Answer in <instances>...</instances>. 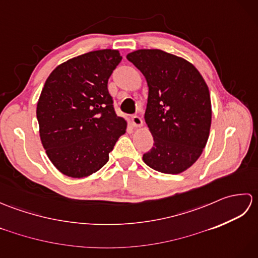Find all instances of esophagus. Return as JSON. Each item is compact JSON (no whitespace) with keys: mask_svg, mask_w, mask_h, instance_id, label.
Here are the masks:
<instances>
[{"mask_svg":"<svg viewBox=\"0 0 258 258\" xmlns=\"http://www.w3.org/2000/svg\"><path fill=\"white\" fill-rule=\"evenodd\" d=\"M132 124L135 126V127H141V126L143 125V119H142L139 115H133Z\"/></svg>","mask_w":258,"mask_h":258,"instance_id":"34e87169","label":"esophagus"}]
</instances>
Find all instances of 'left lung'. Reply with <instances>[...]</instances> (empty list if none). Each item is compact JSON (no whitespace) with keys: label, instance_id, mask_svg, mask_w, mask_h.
<instances>
[{"label":"left lung","instance_id":"obj_1","mask_svg":"<svg viewBox=\"0 0 258 258\" xmlns=\"http://www.w3.org/2000/svg\"><path fill=\"white\" fill-rule=\"evenodd\" d=\"M126 58L145 76V122L154 139L143 161L165 174H179L199 160L210 136L212 104L193 64L162 50H138Z\"/></svg>","mask_w":258,"mask_h":258}]
</instances>
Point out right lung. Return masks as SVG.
Listing matches in <instances>:
<instances>
[{
    "label": "right lung",
    "mask_w": 258,
    "mask_h": 258,
    "mask_svg": "<svg viewBox=\"0 0 258 258\" xmlns=\"http://www.w3.org/2000/svg\"><path fill=\"white\" fill-rule=\"evenodd\" d=\"M122 61L117 50L93 51L59 64L48 76L36 117L46 154L62 174L81 178L108 161L127 123L116 115L107 82Z\"/></svg>",
    "instance_id": "1"
}]
</instances>
